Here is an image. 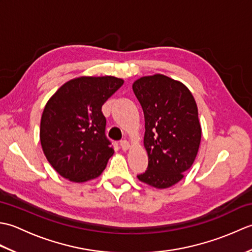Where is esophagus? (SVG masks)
<instances>
[{"label":"esophagus","mask_w":252,"mask_h":252,"mask_svg":"<svg viewBox=\"0 0 252 252\" xmlns=\"http://www.w3.org/2000/svg\"><path fill=\"white\" fill-rule=\"evenodd\" d=\"M120 147L122 148V151H127L130 147V144L126 140H121L120 141Z\"/></svg>","instance_id":"1"}]
</instances>
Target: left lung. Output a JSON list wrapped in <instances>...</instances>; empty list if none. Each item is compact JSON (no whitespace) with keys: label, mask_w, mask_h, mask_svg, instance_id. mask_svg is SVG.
<instances>
[{"label":"left lung","mask_w":252,"mask_h":252,"mask_svg":"<svg viewBox=\"0 0 252 252\" xmlns=\"http://www.w3.org/2000/svg\"><path fill=\"white\" fill-rule=\"evenodd\" d=\"M145 118L144 146L148 167L137 175L156 189H167L183 179L197 156L201 127L194 96L184 84L162 74L133 83Z\"/></svg>","instance_id":"left-lung-1"}]
</instances>
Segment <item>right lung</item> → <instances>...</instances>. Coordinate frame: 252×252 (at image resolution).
<instances>
[{
	"instance_id": "right-lung-1",
	"label": "right lung",
	"mask_w": 252,
	"mask_h": 252,
	"mask_svg": "<svg viewBox=\"0 0 252 252\" xmlns=\"http://www.w3.org/2000/svg\"><path fill=\"white\" fill-rule=\"evenodd\" d=\"M123 84L116 77H81L57 90L41 118L40 140L57 173L73 182L97 178L114 154L101 106Z\"/></svg>"
}]
</instances>
